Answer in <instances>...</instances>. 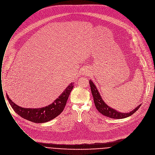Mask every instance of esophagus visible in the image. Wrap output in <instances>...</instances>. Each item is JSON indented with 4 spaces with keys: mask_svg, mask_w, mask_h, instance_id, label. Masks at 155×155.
Returning <instances> with one entry per match:
<instances>
[{
    "mask_svg": "<svg viewBox=\"0 0 155 155\" xmlns=\"http://www.w3.org/2000/svg\"><path fill=\"white\" fill-rule=\"evenodd\" d=\"M84 73H85V72H84Z\"/></svg>",
    "mask_w": 155,
    "mask_h": 155,
    "instance_id": "obj_1",
    "label": "esophagus"
}]
</instances>
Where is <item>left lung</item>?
<instances>
[{
  "label": "left lung",
  "instance_id": "obj_1",
  "mask_svg": "<svg viewBox=\"0 0 155 155\" xmlns=\"http://www.w3.org/2000/svg\"><path fill=\"white\" fill-rule=\"evenodd\" d=\"M90 85L91 87V91L92 93V95L93 96L94 102L95 106L98 110V111L101 113L102 115L111 118H115V119H121L128 117L134 114L141 106V104H139L136 108L134 110L130 111V112L127 113H123L116 110L115 109L110 107L106 103L103 101L99 91L97 90L96 87L94 84L93 82L91 80L89 81Z\"/></svg>",
  "mask_w": 155,
  "mask_h": 155
}]
</instances>
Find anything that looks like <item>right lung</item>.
I'll use <instances>...</instances> for the list:
<instances>
[{
  "label": "right lung",
  "mask_w": 155,
  "mask_h": 155,
  "mask_svg": "<svg viewBox=\"0 0 155 155\" xmlns=\"http://www.w3.org/2000/svg\"><path fill=\"white\" fill-rule=\"evenodd\" d=\"M71 83L51 104L41 108H24L14 103L6 94L7 99L14 110L21 117L36 123H43L52 120L64 110L69 95L74 87Z\"/></svg>",
  "instance_id": "1"
}]
</instances>
